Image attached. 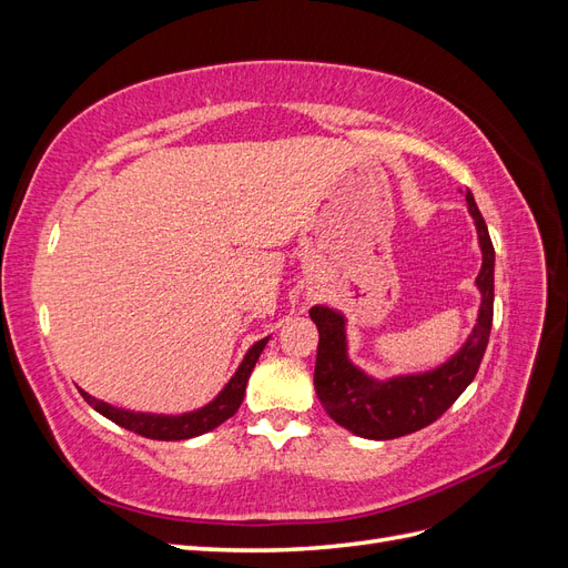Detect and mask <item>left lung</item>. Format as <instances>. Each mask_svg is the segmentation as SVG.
<instances>
[{"label":"left lung","instance_id":"obj_1","mask_svg":"<svg viewBox=\"0 0 568 568\" xmlns=\"http://www.w3.org/2000/svg\"><path fill=\"white\" fill-rule=\"evenodd\" d=\"M467 209L474 217L480 257H484L476 277L480 305L469 338L443 365L426 372L374 379L348 355L346 315L329 305L311 307V320L320 332L315 363L317 398L326 415L359 438L390 440L415 434L419 428L434 424L474 382L493 326L495 251L486 220L480 215L471 192H467Z\"/></svg>","mask_w":568,"mask_h":568}]
</instances>
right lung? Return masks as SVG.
Wrapping results in <instances>:
<instances>
[{
	"mask_svg": "<svg viewBox=\"0 0 568 568\" xmlns=\"http://www.w3.org/2000/svg\"><path fill=\"white\" fill-rule=\"evenodd\" d=\"M270 336L261 338L248 348L244 355L242 365L236 367L232 374V379L222 386V390L215 395L211 403H205L203 407H196L192 412H182V415H156V412H134L125 407H115L111 403H104L94 398L88 390H82V398L88 400L99 415H104L113 424L128 428V432L140 434L151 440H186V438H196L201 434H209L213 428H217L222 422H227L234 412L239 409L244 400L248 376L261 357L263 348L267 346Z\"/></svg>",
	"mask_w": 568,
	"mask_h": 568,
	"instance_id": "1",
	"label": "right lung"
}]
</instances>
